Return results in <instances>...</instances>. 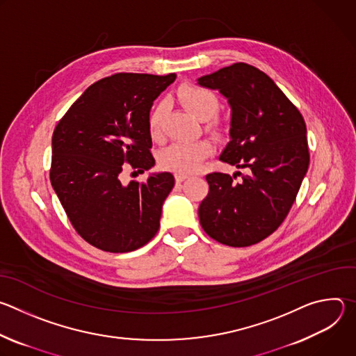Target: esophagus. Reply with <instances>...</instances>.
<instances>
[{
	"label": "esophagus",
	"mask_w": 356,
	"mask_h": 356,
	"mask_svg": "<svg viewBox=\"0 0 356 356\" xmlns=\"http://www.w3.org/2000/svg\"><path fill=\"white\" fill-rule=\"evenodd\" d=\"M175 177H176V183L180 186V183H181V181H184V180H186L188 176H187V175H180V173H176V176H175Z\"/></svg>",
	"instance_id": "obj_1"
}]
</instances>
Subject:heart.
<instances>
[{
  "label": "heart",
  "mask_w": 356,
  "mask_h": 356,
  "mask_svg": "<svg viewBox=\"0 0 356 356\" xmlns=\"http://www.w3.org/2000/svg\"><path fill=\"white\" fill-rule=\"evenodd\" d=\"M177 97L181 103L198 120L206 121L214 117L220 110L218 97L209 88L197 84H184L177 90ZM166 113V103L161 101L149 114V132L152 138H159L162 134V124ZM213 152L211 142L206 139L193 142H176L162 150L161 165L180 175L194 173Z\"/></svg>",
  "instance_id": "heart-1"
}]
</instances>
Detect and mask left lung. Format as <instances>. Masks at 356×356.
Here are the masks:
<instances>
[{
	"label": "left lung",
	"instance_id": "obj_1",
	"mask_svg": "<svg viewBox=\"0 0 356 356\" xmlns=\"http://www.w3.org/2000/svg\"><path fill=\"white\" fill-rule=\"evenodd\" d=\"M218 90L231 107L229 142L220 159L246 169L242 180L210 173L207 197L198 207L200 224L228 246H249L273 234L289 214L310 155L300 111L275 81L246 63H234L197 79Z\"/></svg>",
	"mask_w": 356,
	"mask_h": 356
}]
</instances>
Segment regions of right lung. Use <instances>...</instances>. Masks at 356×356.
I'll return each mask as SVG.
<instances>
[{
	"label": "right lung",
	"mask_w": 356,
	"mask_h": 356,
	"mask_svg": "<svg viewBox=\"0 0 356 356\" xmlns=\"http://www.w3.org/2000/svg\"><path fill=\"white\" fill-rule=\"evenodd\" d=\"M175 80V73L98 80L55 128L50 183L77 234L101 250H135L159 229L173 175L152 173L143 183L122 184L121 173L128 166L139 173L155 166L149 113Z\"/></svg>",
	"instance_id": "obj_1"
}]
</instances>
